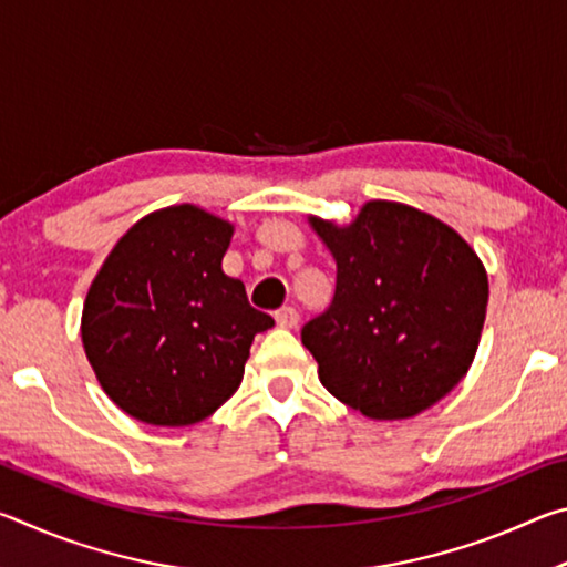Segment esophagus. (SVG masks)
Segmentation results:
<instances>
[{"mask_svg": "<svg viewBox=\"0 0 567 567\" xmlns=\"http://www.w3.org/2000/svg\"><path fill=\"white\" fill-rule=\"evenodd\" d=\"M275 322L285 330H292L297 328V322H300V312H297L295 307H282V310L275 312Z\"/></svg>", "mask_w": 567, "mask_h": 567, "instance_id": "34e87169", "label": "esophagus"}]
</instances>
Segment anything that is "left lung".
Instances as JSON below:
<instances>
[{
    "mask_svg": "<svg viewBox=\"0 0 567 567\" xmlns=\"http://www.w3.org/2000/svg\"><path fill=\"white\" fill-rule=\"evenodd\" d=\"M307 223L338 265L328 312L302 328L330 395L370 420H408L443 400L475 360L487 272L443 219L370 199L348 225Z\"/></svg>",
    "mask_w": 567,
    "mask_h": 567,
    "instance_id": "obj_1",
    "label": "left lung"
}]
</instances>
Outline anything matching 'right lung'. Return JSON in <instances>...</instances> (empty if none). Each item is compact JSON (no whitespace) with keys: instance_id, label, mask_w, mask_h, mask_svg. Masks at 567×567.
Returning a JSON list of instances; mask_svg holds the SVG:
<instances>
[{"instance_id":"right-lung-1","label":"right lung","mask_w":567,"mask_h":567,"mask_svg":"<svg viewBox=\"0 0 567 567\" xmlns=\"http://www.w3.org/2000/svg\"><path fill=\"white\" fill-rule=\"evenodd\" d=\"M235 225L197 205L134 223L90 285L82 344L107 398L159 427L203 422L235 395L249 344L275 320L225 275Z\"/></svg>"}]
</instances>
